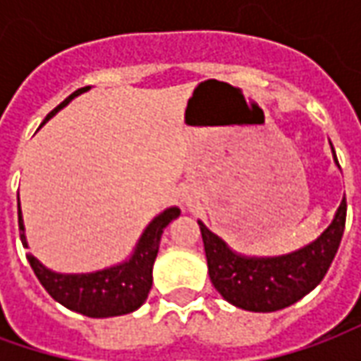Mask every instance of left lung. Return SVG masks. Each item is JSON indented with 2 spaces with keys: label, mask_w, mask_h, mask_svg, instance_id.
Listing matches in <instances>:
<instances>
[{
  "label": "left lung",
  "mask_w": 361,
  "mask_h": 361,
  "mask_svg": "<svg viewBox=\"0 0 361 361\" xmlns=\"http://www.w3.org/2000/svg\"><path fill=\"white\" fill-rule=\"evenodd\" d=\"M333 158L336 166V154ZM346 224V199L333 222L315 242L279 257H247L235 253L199 220L209 276L219 294L235 307L257 313L284 310L310 294L325 279L341 245Z\"/></svg>",
  "instance_id": "obj_1"
}]
</instances>
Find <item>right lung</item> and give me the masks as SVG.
Returning <instances> with one entry per match:
<instances>
[{"mask_svg":"<svg viewBox=\"0 0 361 361\" xmlns=\"http://www.w3.org/2000/svg\"><path fill=\"white\" fill-rule=\"evenodd\" d=\"M85 90H89V87L75 90L73 94L67 96L56 110L48 114L46 121L56 111H59L63 106L71 102L75 96L82 94ZM178 216H180L178 207H170L164 212H160L157 219H152L149 226L145 228L131 257L123 263H119V265L110 267V269L87 272V274H61V272L46 269L32 255H27V259L32 267V271H35L36 279L40 280V284L46 288V292L56 302L66 305L67 310L77 311L81 315L94 319L126 315V313L139 310L147 300L150 286H152V265H154V259L158 255L160 238L164 234L166 226ZM19 230L20 242L25 247H28L23 214H20V203Z\"/></svg>","mask_w":361,"mask_h":361,"instance_id":"obj_1","label":"right lung"}]
</instances>
